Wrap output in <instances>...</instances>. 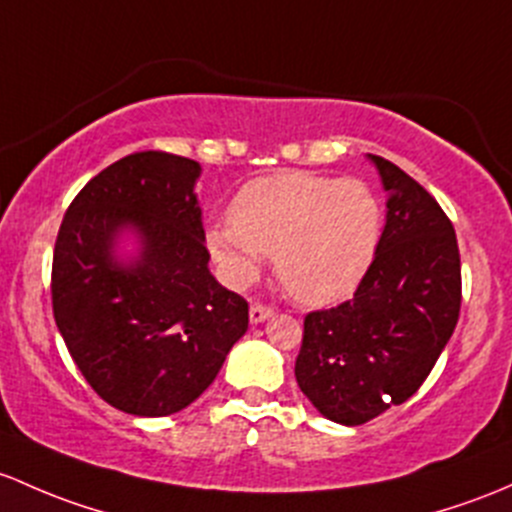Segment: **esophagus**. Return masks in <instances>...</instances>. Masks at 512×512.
Segmentation results:
<instances>
[{"instance_id":"esophagus-1","label":"esophagus","mask_w":512,"mask_h":512,"mask_svg":"<svg viewBox=\"0 0 512 512\" xmlns=\"http://www.w3.org/2000/svg\"><path fill=\"white\" fill-rule=\"evenodd\" d=\"M272 314H274L272 306L260 304V301H255V304L250 306V321H252V324H262V321L270 319Z\"/></svg>"}]
</instances>
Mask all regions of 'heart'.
<instances>
[{"label":"heart","mask_w":512,"mask_h":512,"mask_svg":"<svg viewBox=\"0 0 512 512\" xmlns=\"http://www.w3.org/2000/svg\"><path fill=\"white\" fill-rule=\"evenodd\" d=\"M385 208L363 179L279 171L238 191L230 220L208 228L213 262L230 287H247L274 255L289 297L324 306L346 299L378 255Z\"/></svg>","instance_id":"heart-1"}]
</instances>
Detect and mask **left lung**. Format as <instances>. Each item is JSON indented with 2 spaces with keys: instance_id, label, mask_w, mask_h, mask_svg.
<instances>
[{
  "instance_id": "8db88e82",
  "label": "left lung",
  "mask_w": 512,
  "mask_h": 512,
  "mask_svg": "<svg viewBox=\"0 0 512 512\" xmlns=\"http://www.w3.org/2000/svg\"><path fill=\"white\" fill-rule=\"evenodd\" d=\"M387 191L378 255L353 299L304 316L297 383L326 419L348 427L410 400L432 373L461 311L454 225L432 193L370 154Z\"/></svg>"
}]
</instances>
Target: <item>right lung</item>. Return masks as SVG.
<instances>
[{
	"label": "right lung",
	"instance_id": "right-lung-1",
	"mask_svg": "<svg viewBox=\"0 0 512 512\" xmlns=\"http://www.w3.org/2000/svg\"><path fill=\"white\" fill-rule=\"evenodd\" d=\"M198 161L134 152L80 188L53 247V319L88 385L115 410L166 417L191 405L247 331V301L208 270ZM132 227L140 257L120 266Z\"/></svg>",
	"mask_w": 512,
	"mask_h": 512
}]
</instances>
